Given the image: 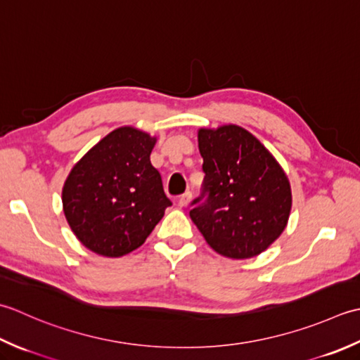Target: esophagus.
Returning a JSON list of instances; mask_svg holds the SVG:
<instances>
[{"label":"esophagus","mask_w":360,"mask_h":360,"mask_svg":"<svg viewBox=\"0 0 360 360\" xmlns=\"http://www.w3.org/2000/svg\"><path fill=\"white\" fill-rule=\"evenodd\" d=\"M193 199V193H191V191H186L185 194H181L180 197H179V200H177V203H179V207H186V205L189 203V200Z\"/></svg>","instance_id":"34e87169"}]
</instances>
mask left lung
Returning <instances> with one entry per match:
<instances>
[{"label": "left lung", "instance_id": "left-lung-1", "mask_svg": "<svg viewBox=\"0 0 360 360\" xmlns=\"http://www.w3.org/2000/svg\"><path fill=\"white\" fill-rule=\"evenodd\" d=\"M205 174L189 216L217 253L253 258L272 244L289 221V180L270 152L245 129L199 130Z\"/></svg>", "mask_w": 360, "mask_h": 360}]
</instances>
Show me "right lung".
<instances>
[{
	"label": "right lung",
	"instance_id": "obj_1",
	"mask_svg": "<svg viewBox=\"0 0 360 360\" xmlns=\"http://www.w3.org/2000/svg\"><path fill=\"white\" fill-rule=\"evenodd\" d=\"M155 138L134 127L113 130L88 150L65 181V217L91 252L118 258L134 252L172 202L150 163Z\"/></svg>",
	"mask_w": 360,
	"mask_h": 360
}]
</instances>
